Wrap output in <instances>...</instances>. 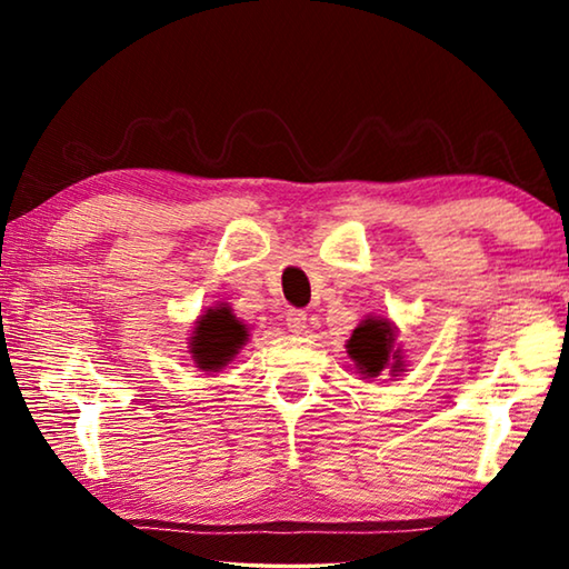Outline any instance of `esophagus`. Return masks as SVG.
<instances>
[{
	"label": "esophagus",
	"instance_id": "obj_1",
	"mask_svg": "<svg viewBox=\"0 0 569 569\" xmlns=\"http://www.w3.org/2000/svg\"><path fill=\"white\" fill-rule=\"evenodd\" d=\"M286 326H288V331L301 333L306 329V313L298 311V308H291V311L286 313Z\"/></svg>",
	"mask_w": 569,
	"mask_h": 569
}]
</instances>
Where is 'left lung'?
I'll return each instance as SVG.
<instances>
[{"instance_id":"8db88e82","label":"left lung","mask_w":569,"mask_h":569,"mask_svg":"<svg viewBox=\"0 0 569 569\" xmlns=\"http://www.w3.org/2000/svg\"><path fill=\"white\" fill-rule=\"evenodd\" d=\"M393 336H397L393 323L381 316H369L353 329L351 339L346 341V353L366 379L379 377L383 369H391L393 377L403 371L401 351L393 349V341H397Z\"/></svg>"}]
</instances>
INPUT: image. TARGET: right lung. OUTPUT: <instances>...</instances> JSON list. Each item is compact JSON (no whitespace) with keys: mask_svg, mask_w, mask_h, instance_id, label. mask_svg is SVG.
<instances>
[{"mask_svg":"<svg viewBox=\"0 0 569 569\" xmlns=\"http://www.w3.org/2000/svg\"><path fill=\"white\" fill-rule=\"evenodd\" d=\"M248 341L246 323H240L228 306H216L196 321L190 336V353L198 369L218 371L236 359L240 346Z\"/></svg>","mask_w":569,"mask_h":569,"instance_id":"add662e5","label":"right lung"}]
</instances>
